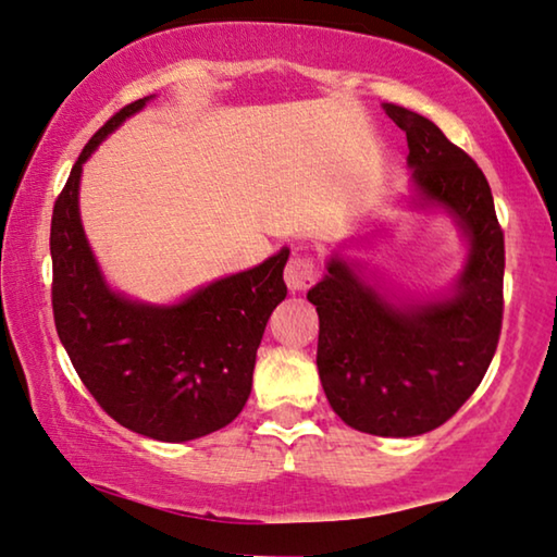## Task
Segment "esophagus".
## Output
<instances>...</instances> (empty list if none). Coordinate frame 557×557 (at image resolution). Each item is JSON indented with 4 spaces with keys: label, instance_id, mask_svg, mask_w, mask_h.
I'll return each mask as SVG.
<instances>
[{
    "label": "esophagus",
    "instance_id": "34e87169",
    "mask_svg": "<svg viewBox=\"0 0 557 557\" xmlns=\"http://www.w3.org/2000/svg\"><path fill=\"white\" fill-rule=\"evenodd\" d=\"M284 278H286V286L288 292H306V288H311L317 284L319 278V263L313 256L309 253H296L292 256V261L286 263V271H284Z\"/></svg>",
    "mask_w": 557,
    "mask_h": 557
}]
</instances>
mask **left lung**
Listing matches in <instances>:
<instances>
[{
    "label": "left lung",
    "instance_id": "left-lung-1",
    "mask_svg": "<svg viewBox=\"0 0 557 557\" xmlns=\"http://www.w3.org/2000/svg\"><path fill=\"white\" fill-rule=\"evenodd\" d=\"M407 133L417 206H442L470 240L449 296L392 301L334 253L306 298L319 311L317 367L354 430L417 437L445 424L485 376L503 329L505 236L485 173L432 120L384 102Z\"/></svg>",
    "mask_w": 557,
    "mask_h": 557
}]
</instances>
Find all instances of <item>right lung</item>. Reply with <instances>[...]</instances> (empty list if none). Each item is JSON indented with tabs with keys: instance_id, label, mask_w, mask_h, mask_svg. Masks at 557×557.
<instances>
[{
	"instance_id": "right-lung-1",
	"label": "right lung",
	"mask_w": 557,
	"mask_h": 557,
	"mask_svg": "<svg viewBox=\"0 0 557 557\" xmlns=\"http://www.w3.org/2000/svg\"><path fill=\"white\" fill-rule=\"evenodd\" d=\"M148 100L125 104L92 135L54 200L52 311L72 367L104 412L150 440L188 442L244 409L265 321L286 298L288 248L173 306L131 301L104 284L79 221V175L95 148Z\"/></svg>"
}]
</instances>
